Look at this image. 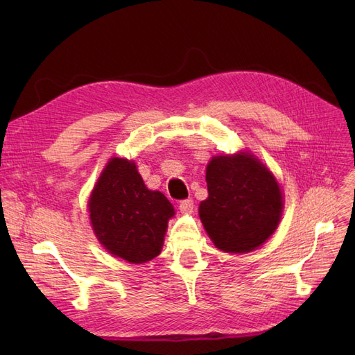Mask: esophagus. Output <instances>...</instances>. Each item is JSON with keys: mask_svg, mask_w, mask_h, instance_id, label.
Returning <instances> with one entry per match:
<instances>
[{"mask_svg": "<svg viewBox=\"0 0 355 355\" xmlns=\"http://www.w3.org/2000/svg\"><path fill=\"white\" fill-rule=\"evenodd\" d=\"M192 209H194V201H192L191 198L182 200V201L179 202V210H180L182 213H188V211H191Z\"/></svg>", "mask_w": 355, "mask_h": 355, "instance_id": "obj_1", "label": "esophagus"}]
</instances>
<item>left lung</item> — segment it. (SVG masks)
<instances>
[{
  "instance_id": "obj_1",
  "label": "left lung",
  "mask_w": 355,
  "mask_h": 355,
  "mask_svg": "<svg viewBox=\"0 0 355 355\" xmlns=\"http://www.w3.org/2000/svg\"><path fill=\"white\" fill-rule=\"evenodd\" d=\"M206 180L209 197L198 211L218 249L247 253L270 239L283 209L270 170L249 154L220 155L209 163Z\"/></svg>"
}]
</instances>
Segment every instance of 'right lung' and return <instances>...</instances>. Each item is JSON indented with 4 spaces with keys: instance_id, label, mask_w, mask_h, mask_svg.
<instances>
[{
    "instance_id": "1",
    "label": "right lung",
    "mask_w": 355,
    "mask_h": 355,
    "mask_svg": "<svg viewBox=\"0 0 355 355\" xmlns=\"http://www.w3.org/2000/svg\"><path fill=\"white\" fill-rule=\"evenodd\" d=\"M90 219L99 241L110 253L127 262L154 259L163 247L171 202L159 191H149L135 163L112 158L96 184Z\"/></svg>"
}]
</instances>
